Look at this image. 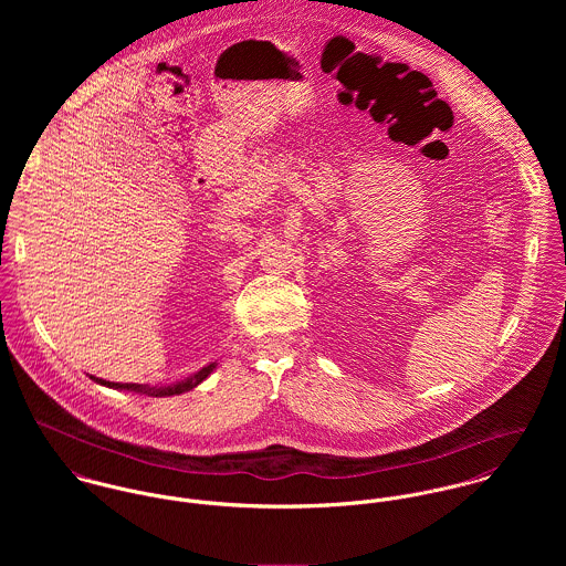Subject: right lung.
Returning a JSON list of instances; mask_svg holds the SVG:
<instances>
[{"label":"right lung","mask_w":566,"mask_h":566,"mask_svg":"<svg viewBox=\"0 0 566 566\" xmlns=\"http://www.w3.org/2000/svg\"><path fill=\"white\" fill-rule=\"evenodd\" d=\"M218 361H211L209 366L200 368L196 375L187 377L185 381H176V384H169V386H144V384H113V381H104V379H97V377H91L95 384L99 386H106V388H113V390H128V392H139V395H148V397H174V395H182V392H189L193 390L196 386H200L213 370H216Z\"/></svg>","instance_id":"add662e5"}]
</instances>
